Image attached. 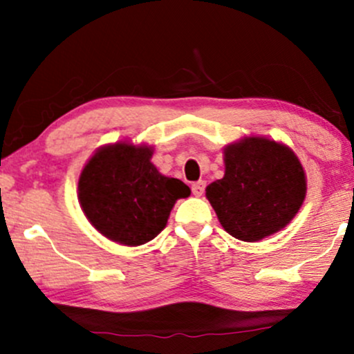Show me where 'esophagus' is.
<instances>
[{"label": "esophagus", "mask_w": 354, "mask_h": 354, "mask_svg": "<svg viewBox=\"0 0 354 354\" xmlns=\"http://www.w3.org/2000/svg\"><path fill=\"white\" fill-rule=\"evenodd\" d=\"M205 186H206L205 181H196V183H193V185H191V191H193L194 196H201V194L205 193Z\"/></svg>", "instance_id": "esophagus-1"}]
</instances>
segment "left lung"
I'll return each mask as SVG.
<instances>
[{
    "label": "left lung",
    "mask_w": 354,
    "mask_h": 354,
    "mask_svg": "<svg viewBox=\"0 0 354 354\" xmlns=\"http://www.w3.org/2000/svg\"><path fill=\"white\" fill-rule=\"evenodd\" d=\"M225 176L206 198L231 236L254 243L286 228L306 198V173L290 146L245 136L223 148Z\"/></svg>",
    "instance_id": "obj_1"
}]
</instances>
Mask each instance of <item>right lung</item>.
Segmentation results:
<instances>
[{"mask_svg":"<svg viewBox=\"0 0 354 354\" xmlns=\"http://www.w3.org/2000/svg\"><path fill=\"white\" fill-rule=\"evenodd\" d=\"M154 148L116 141L93 153L80 174L78 201L103 236L124 246L151 241L168 223L174 203L189 186L151 163Z\"/></svg>","mask_w":354,"mask_h":354,"instance_id":"obj_1","label":"right lung"}]
</instances>
